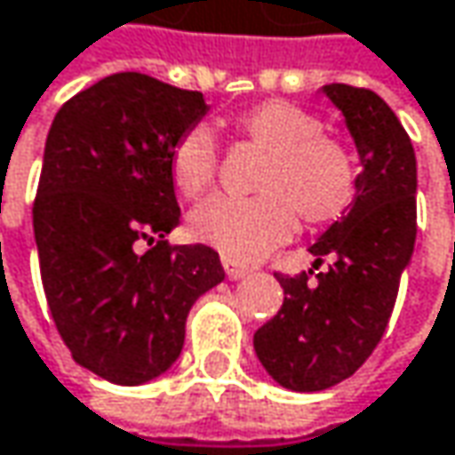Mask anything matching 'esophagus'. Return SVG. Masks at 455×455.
Here are the masks:
<instances>
[{
    "instance_id": "obj_1",
    "label": "esophagus",
    "mask_w": 455,
    "mask_h": 455,
    "mask_svg": "<svg viewBox=\"0 0 455 455\" xmlns=\"http://www.w3.org/2000/svg\"><path fill=\"white\" fill-rule=\"evenodd\" d=\"M221 262H224V270H227L228 281H242L244 275H250V267L242 265V262H236V259H231V257H224Z\"/></svg>"
}]
</instances>
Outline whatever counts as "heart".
<instances>
[{
    "mask_svg": "<svg viewBox=\"0 0 455 455\" xmlns=\"http://www.w3.org/2000/svg\"><path fill=\"white\" fill-rule=\"evenodd\" d=\"M254 147L270 154L257 180V198L213 196L190 213L196 239L234 259H257L291 239L296 216L307 224L339 219L355 198L358 167L353 151L322 136V121L308 110L267 100L239 116ZM180 193L201 196L219 170V144L208 125L180 136L170 159Z\"/></svg>",
    "mask_w": 455,
    "mask_h": 455,
    "instance_id": "obj_1",
    "label": "heart"
}]
</instances>
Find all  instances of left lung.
Returning a JSON list of instances; mask_svg holds the SVG:
<instances>
[{
  "label": "left lung",
  "mask_w": 455,
  "mask_h": 455,
  "mask_svg": "<svg viewBox=\"0 0 455 455\" xmlns=\"http://www.w3.org/2000/svg\"><path fill=\"white\" fill-rule=\"evenodd\" d=\"M355 144L361 174L347 213L316 244L311 273L278 275L281 311L254 332V353L273 381L291 391H322L350 379L387 330L399 278L417 236V159L407 131L371 90L324 84Z\"/></svg>",
  "instance_id": "1"
}]
</instances>
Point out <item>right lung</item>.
I'll return each instance as SVG.
<instances>
[{"instance_id":"obj_1","label":"right lung","mask_w":455,"mask_h":455,"mask_svg":"<svg viewBox=\"0 0 455 455\" xmlns=\"http://www.w3.org/2000/svg\"><path fill=\"white\" fill-rule=\"evenodd\" d=\"M205 113L201 92L121 71L51 123L33 205L43 291L71 358L110 384L170 371L193 304L224 281L211 247L164 242L180 224L172 148Z\"/></svg>"}]
</instances>
